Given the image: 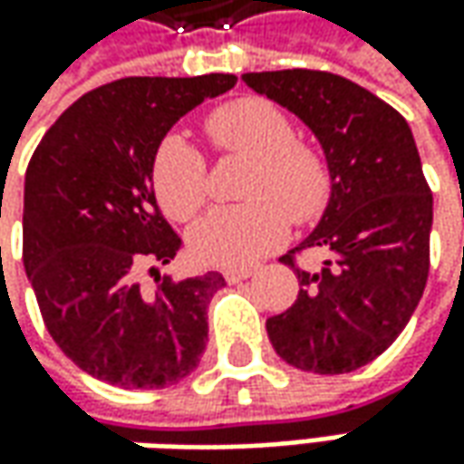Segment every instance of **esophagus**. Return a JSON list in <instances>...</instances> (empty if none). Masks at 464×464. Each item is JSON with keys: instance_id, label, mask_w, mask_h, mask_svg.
I'll return each mask as SVG.
<instances>
[{"instance_id": "34e87169", "label": "esophagus", "mask_w": 464, "mask_h": 464, "mask_svg": "<svg viewBox=\"0 0 464 464\" xmlns=\"http://www.w3.org/2000/svg\"><path fill=\"white\" fill-rule=\"evenodd\" d=\"M251 275H254V269H251V266H238V269H226V272H223V277H226V282L248 280Z\"/></svg>"}]
</instances>
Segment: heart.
Returning <instances> with one entry per match:
<instances>
[{
	"label": "heart",
	"instance_id": "obj_1",
	"mask_svg": "<svg viewBox=\"0 0 464 464\" xmlns=\"http://www.w3.org/2000/svg\"><path fill=\"white\" fill-rule=\"evenodd\" d=\"M205 130L218 151L251 161L246 205L216 208L189 233L205 264L244 266L275 251L287 236V216L308 223L321 216L331 192L326 159L295 140V125L277 104L241 97L216 107ZM153 192L174 220H189L208 200V167L184 138L167 136L153 153Z\"/></svg>",
	"mask_w": 464,
	"mask_h": 464
}]
</instances>
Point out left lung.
Wrapping results in <instances>:
<instances>
[{
	"instance_id": "obj_1",
	"label": "left lung",
	"mask_w": 464,
	"mask_h": 464,
	"mask_svg": "<svg viewBox=\"0 0 464 464\" xmlns=\"http://www.w3.org/2000/svg\"><path fill=\"white\" fill-rule=\"evenodd\" d=\"M241 79L311 128L331 174L321 223L280 259L295 269L300 293L266 321L269 342L305 372L360 370L406 328L429 277L434 198L413 133L398 110L336 73L285 69ZM305 247L327 251L318 273L295 264Z\"/></svg>"
}]
</instances>
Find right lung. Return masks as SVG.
<instances>
[{"label": "right lung", "mask_w": 464, "mask_h": 464, "mask_svg": "<svg viewBox=\"0 0 464 464\" xmlns=\"http://www.w3.org/2000/svg\"><path fill=\"white\" fill-rule=\"evenodd\" d=\"M233 84V73H205L92 89L27 164L23 262L43 324L79 370L122 391L169 388L200 364L226 280L159 272L182 238L156 205L151 161L174 122Z\"/></svg>", "instance_id": "right-lung-1"}]
</instances>
